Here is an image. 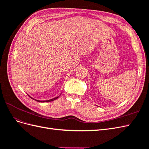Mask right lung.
Segmentation results:
<instances>
[{
  "label": "right lung",
  "instance_id": "1",
  "mask_svg": "<svg viewBox=\"0 0 149 149\" xmlns=\"http://www.w3.org/2000/svg\"><path fill=\"white\" fill-rule=\"evenodd\" d=\"M28 96L30 97V98H31L32 99V100H35V101H38V102H50V101H54V100H56L57 98H58L60 97V96H57V97H54V98H53V99H51V100H45V101H40V100H35V99H34V98H33V97H31L30 96H29V94H28Z\"/></svg>",
  "mask_w": 149,
  "mask_h": 149
}]
</instances>
